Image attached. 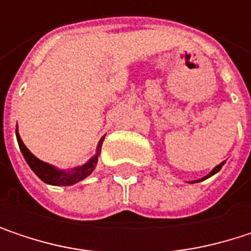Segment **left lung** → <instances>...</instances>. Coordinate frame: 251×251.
Segmentation results:
<instances>
[{
	"label": "left lung",
	"mask_w": 251,
	"mask_h": 251,
	"mask_svg": "<svg viewBox=\"0 0 251 251\" xmlns=\"http://www.w3.org/2000/svg\"><path fill=\"white\" fill-rule=\"evenodd\" d=\"M223 166H224V161H223L221 164H218V166H217V167H215V169H214V170H212V172H211L209 175L205 176L203 178H199V180H196V181H189V183H198V181H202V180H205V178H208V177H211V176H214V175H215V173H218V172H220V170L223 169Z\"/></svg>",
	"instance_id": "8db88e82"
}]
</instances>
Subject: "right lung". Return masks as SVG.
Returning a JSON list of instances; mask_svg holds the SVG:
<instances>
[{
    "label": "right lung",
    "mask_w": 251,
    "mask_h": 251,
    "mask_svg": "<svg viewBox=\"0 0 251 251\" xmlns=\"http://www.w3.org/2000/svg\"><path fill=\"white\" fill-rule=\"evenodd\" d=\"M16 136H17V142H19V147H20V151L25 157V160L27 161L28 167L34 172V175L37 176L40 180H43L45 183L48 184H53V186H71V184H75L78 181H81L82 178H85L87 176H90L93 173V170L96 169V164H97V160H99V154H100V150H101V144H103V139L104 136L99 141V145H97V152L94 157H91L84 166L81 167H75L73 170H59L39 158H36L23 144L20 135H19V130L16 129Z\"/></svg>",
    "instance_id": "add662e5"
}]
</instances>
